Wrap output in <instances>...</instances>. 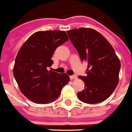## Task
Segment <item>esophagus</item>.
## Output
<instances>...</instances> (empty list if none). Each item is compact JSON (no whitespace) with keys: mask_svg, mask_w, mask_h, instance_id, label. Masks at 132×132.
Segmentation results:
<instances>
[{"mask_svg":"<svg viewBox=\"0 0 132 132\" xmlns=\"http://www.w3.org/2000/svg\"><path fill=\"white\" fill-rule=\"evenodd\" d=\"M70 77V79L73 80V79H77V76H76V75H73V76H71Z\"/></svg>","mask_w":132,"mask_h":132,"instance_id":"34e87169","label":"esophagus"}]
</instances>
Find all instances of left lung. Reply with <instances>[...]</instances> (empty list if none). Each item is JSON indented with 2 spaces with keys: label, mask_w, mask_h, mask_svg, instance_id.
Here are the masks:
<instances>
[{
  "label": "left lung",
  "mask_w": 132,
  "mask_h": 132,
  "mask_svg": "<svg viewBox=\"0 0 132 132\" xmlns=\"http://www.w3.org/2000/svg\"><path fill=\"white\" fill-rule=\"evenodd\" d=\"M82 61L87 65V76H79L85 89L77 93L79 100L94 104L105 101L119 83L120 62L112 45L102 34L90 28L66 32Z\"/></svg>",
  "instance_id": "1"
}]
</instances>
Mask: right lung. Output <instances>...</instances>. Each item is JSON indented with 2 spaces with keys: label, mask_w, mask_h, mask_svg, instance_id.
I'll list each match as a JSON object with an SVG mask.
<instances>
[{
  "label": "right lung",
  "mask_w": 132,
  "mask_h": 132,
  "mask_svg": "<svg viewBox=\"0 0 132 132\" xmlns=\"http://www.w3.org/2000/svg\"><path fill=\"white\" fill-rule=\"evenodd\" d=\"M68 40L64 31L46 30L32 34L19 49L13 73L21 92L36 103H51L61 94L70 77L48 70L56 48Z\"/></svg>",
  "instance_id": "right-lung-1"
}]
</instances>
